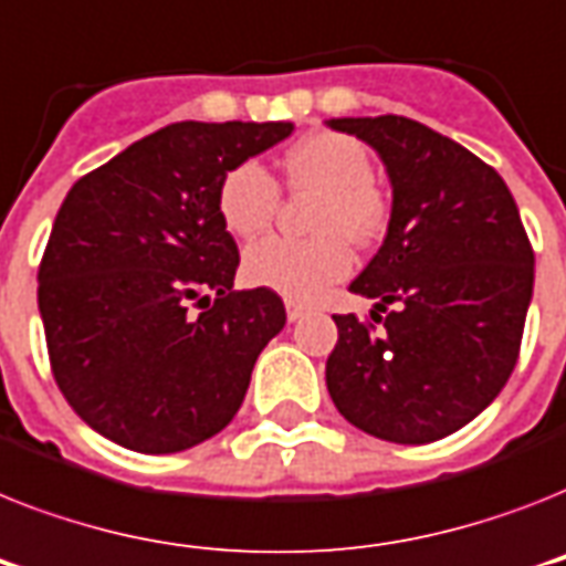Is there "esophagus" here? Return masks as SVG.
Listing matches in <instances>:
<instances>
[{"label":"esophagus","mask_w":566,"mask_h":566,"mask_svg":"<svg viewBox=\"0 0 566 566\" xmlns=\"http://www.w3.org/2000/svg\"><path fill=\"white\" fill-rule=\"evenodd\" d=\"M284 307H287V319H291V323H296V319H302V316L307 314V305H302V302H296V298H287Z\"/></svg>","instance_id":"1"}]
</instances>
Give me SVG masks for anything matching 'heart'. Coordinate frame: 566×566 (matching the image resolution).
Masks as SVG:
<instances>
[{
    "instance_id": "b5f03b06",
    "label": "heart",
    "mask_w": 566,
    "mask_h": 566,
    "mask_svg": "<svg viewBox=\"0 0 566 566\" xmlns=\"http://www.w3.org/2000/svg\"><path fill=\"white\" fill-rule=\"evenodd\" d=\"M287 179L298 191L323 195L316 209L314 241L264 238L243 252V275L259 287L287 298H316L325 287L346 279L355 264L348 241L366 243L387 223V203L371 186V156L360 142L343 133H311L293 145ZM279 182L259 163H241L220 186V218L241 238L261 235L279 211Z\"/></svg>"
}]
</instances>
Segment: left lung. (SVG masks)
I'll return each instance as SVG.
<instances>
[{
    "instance_id": "obj_1",
    "label": "left lung",
    "mask_w": 566,
    "mask_h": 566,
    "mask_svg": "<svg viewBox=\"0 0 566 566\" xmlns=\"http://www.w3.org/2000/svg\"><path fill=\"white\" fill-rule=\"evenodd\" d=\"M328 127L366 142L392 186L387 238L348 284L375 298L371 319L384 328L334 316L331 401L384 442H436L506 387L535 252L503 177L453 139L403 116L328 118Z\"/></svg>"
}]
</instances>
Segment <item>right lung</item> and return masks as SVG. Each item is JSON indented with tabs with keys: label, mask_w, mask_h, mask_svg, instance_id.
<instances>
[{
	"label": "right lung",
	"mask_w": 566,
	"mask_h": 566,
	"mask_svg": "<svg viewBox=\"0 0 566 566\" xmlns=\"http://www.w3.org/2000/svg\"><path fill=\"white\" fill-rule=\"evenodd\" d=\"M291 133V122H177L72 186L36 305L60 392L95 433L177 453L241 410L287 314L268 287L232 291L241 259L218 195L235 165Z\"/></svg>",
	"instance_id": "right-lung-1"
}]
</instances>
